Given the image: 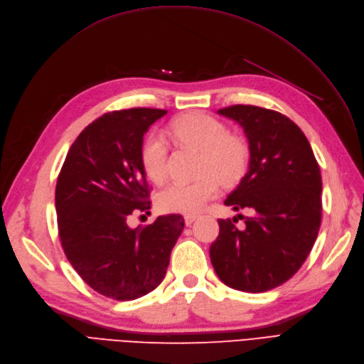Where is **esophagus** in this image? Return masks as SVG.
<instances>
[{"instance_id": "obj_1", "label": "esophagus", "mask_w": 364, "mask_h": 364, "mask_svg": "<svg viewBox=\"0 0 364 364\" xmlns=\"http://www.w3.org/2000/svg\"><path fill=\"white\" fill-rule=\"evenodd\" d=\"M197 218H198L197 215H185L183 220H185V224H186V225H191V224L197 220Z\"/></svg>"}]
</instances>
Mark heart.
Segmentation results:
<instances>
[{"mask_svg":"<svg viewBox=\"0 0 364 364\" xmlns=\"http://www.w3.org/2000/svg\"><path fill=\"white\" fill-rule=\"evenodd\" d=\"M174 139L188 144L201 158L198 173L193 182H173L156 196L158 209L167 213H196L220 193L223 183H232L242 178L250 161V148L242 137L230 134L220 119L208 113H186L170 125ZM141 166L146 176L161 185L168 178V148L159 133H151L144 139L140 151Z\"/></svg>","mask_w":364,"mask_h":364,"instance_id":"1","label":"heart"}]
</instances>
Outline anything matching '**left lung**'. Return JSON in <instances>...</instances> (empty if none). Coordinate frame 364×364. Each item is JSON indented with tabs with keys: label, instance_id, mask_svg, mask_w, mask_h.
Here are the masks:
<instances>
[{
	"label": "left lung",
	"instance_id": "left-lung-1",
	"mask_svg": "<svg viewBox=\"0 0 364 364\" xmlns=\"http://www.w3.org/2000/svg\"><path fill=\"white\" fill-rule=\"evenodd\" d=\"M239 122L250 140V170L224 201L252 216L218 220L210 245L220 279L246 293H263L287 282L301 267L321 225V171L301 129L285 114L251 105L218 110Z\"/></svg>",
	"mask_w": 364,
	"mask_h": 364
}]
</instances>
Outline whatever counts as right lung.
<instances>
[{"label":"right lung","instance_id":"1","mask_svg":"<svg viewBox=\"0 0 364 364\" xmlns=\"http://www.w3.org/2000/svg\"><path fill=\"white\" fill-rule=\"evenodd\" d=\"M167 113L133 107L100 116L77 136L58 174V235L70 264L94 291L134 300L166 276L183 230L182 215L129 228L127 218L151 209L140 151L143 134Z\"/></svg>","mask_w":364,"mask_h":364}]
</instances>
